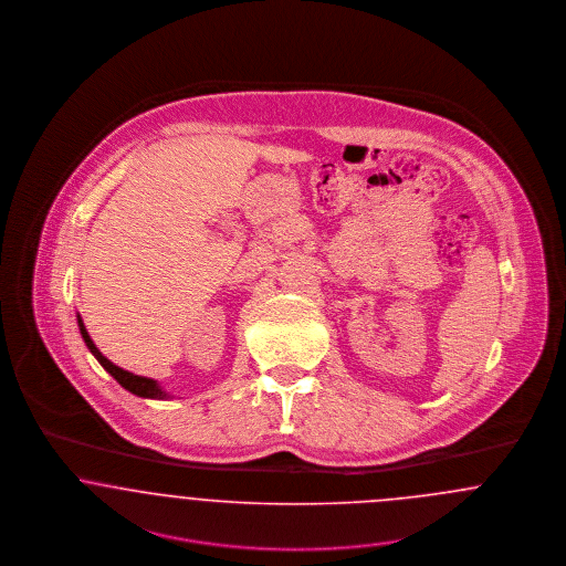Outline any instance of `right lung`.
Instances as JSON below:
<instances>
[{
  "label": "right lung",
  "mask_w": 566,
  "mask_h": 566,
  "mask_svg": "<svg viewBox=\"0 0 566 566\" xmlns=\"http://www.w3.org/2000/svg\"><path fill=\"white\" fill-rule=\"evenodd\" d=\"M78 327H81L83 340L87 343L91 354L104 366L106 373H111V375L117 379V384H119L120 387H125L127 391H132V394H136V396H140V398H155V400H166V398H170V394L164 391L155 379L134 375V373H129V370H123L119 366H115L111 359H106V357L102 356V352H99V349L95 347V343L91 340L90 332H87V327L83 324L81 315H78Z\"/></svg>",
  "instance_id": "1"
}]
</instances>
